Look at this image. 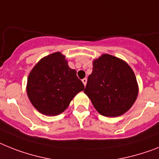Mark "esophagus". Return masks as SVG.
Returning a JSON list of instances; mask_svg holds the SVG:
<instances>
[{"instance_id":"34e87169","label":"esophagus","mask_w":159,"mask_h":159,"mask_svg":"<svg viewBox=\"0 0 159 159\" xmlns=\"http://www.w3.org/2000/svg\"><path fill=\"white\" fill-rule=\"evenodd\" d=\"M82 82H83L84 86H86V83H87V78H86V77H85V78H83V79H82Z\"/></svg>"}]
</instances>
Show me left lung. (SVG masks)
Segmentation results:
<instances>
[{
    "instance_id": "obj_1",
    "label": "left lung",
    "mask_w": 159,
    "mask_h": 159,
    "mask_svg": "<svg viewBox=\"0 0 159 159\" xmlns=\"http://www.w3.org/2000/svg\"><path fill=\"white\" fill-rule=\"evenodd\" d=\"M84 92L99 114L116 117L133 106L138 86L135 74L126 62L104 54L93 62V71Z\"/></svg>"
}]
</instances>
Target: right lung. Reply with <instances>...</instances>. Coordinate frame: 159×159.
Segmentation results:
<instances>
[{"label": "right lung", "instance_id": "obj_1", "mask_svg": "<svg viewBox=\"0 0 159 159\" xmlns=\"http://www.w3.org/2000/svg\"><path fill=\"white\" fill-rule=\"evenodd\" d=\"M85 89L75 69L69 67L61 52L48 55L39 61L27 79L28 98L42 114L63 112L73 97Z\"/></svg>", "mask_w": 159, "mask_h": 159}]
</instances>
